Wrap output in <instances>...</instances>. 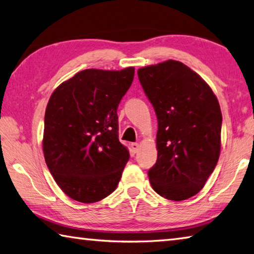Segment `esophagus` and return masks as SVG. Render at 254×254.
<instances>
[{"instance_id": "34e87169", "label": "esophagus", "mask_w": 254, "mask_h": 254, "mask_svg": "<svg viewBox=\"0 0 254 254\" xmlns=\"http://www.w3.org/2000/svg\"><path fill=\"white\" fill-rule=\"evenodd\" d=\"M130 147L132 149V152L137 153V152H138V149H139V144L138 143H131L130 144Z\"/></svg>"}]
</instances>
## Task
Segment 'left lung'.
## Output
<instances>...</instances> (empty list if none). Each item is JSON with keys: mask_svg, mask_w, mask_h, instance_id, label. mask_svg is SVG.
I'll use <instances>...</instances> for the list:
<instances>
[{"mask_svg": "<svg viewBox=\"0 0 254 254\" xmlns=\"http://www.w3.org/2000/svg\"><path fill=\"white\" fill-rule=\"evenodd\" d=\"M158 122L153 190L171 201L194 196L214 171L221 152L222 114L211 87L180 61L138 69Z\"/></svg>", "mask_w": 254, "mask_h": 254, "instance_id": "1", "label": "left lung"}]
</instances>
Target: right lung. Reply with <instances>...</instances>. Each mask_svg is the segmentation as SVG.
Wrapping results in <instances>:
<instances>
[{
	"instance_id": "add662e5",
	"label": "right lung",
	"mask_w": 254,
	"mask_h": 254,
	"mask_svg": "<svg viewBox=\"0 0 254 254\" xmlns=\"http://www.w3.org/2000/svg\"><path fill=\"white\" fill-rule=\"evenodd\" d=\"M135 68L86 69L56 88L44 116L49 171L70 198L95 203L114 192L129 159L118 139L117 108Z\"/></svg>"
}]
</instances>
